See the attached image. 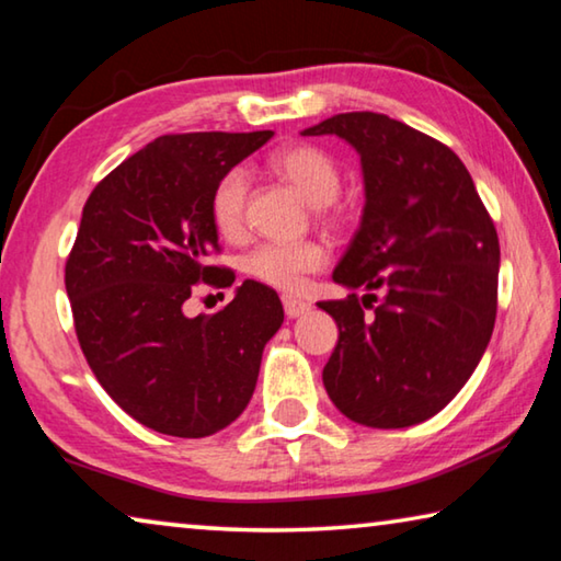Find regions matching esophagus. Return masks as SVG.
<instances>
[{"mask_svg":"<svg viewBox=\"0 0 561 561\" xmlns=\"http://www.w3.org/2000/svg\"><path fill=\"white\" fill-rule=\"evenodd\" d=\"M282 305H284V314H287L289 319H297L301 314H307L309 309H312V305L305 299H297V297H282Z\"/></svg>","mask_w":561,"mask_h":561,"instance_id":"obj_1","label":"esophagus"}]
</instances>
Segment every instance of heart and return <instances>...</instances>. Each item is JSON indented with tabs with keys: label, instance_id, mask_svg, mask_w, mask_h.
<instances>
[{
	"label": "heart",
	"instance_id": "1",
	"mask_svg": "<svg viewBox=\"0 0 561 561\" xmlns=\"http://www.w3.org/2000/svg\"><path fill=\"white\" fill-rule=\"evenodd\" d=\"M270 169L284 182H289L322 217L334 219L336 197L342 190V172L324 149L314 145H289L277 149L270 157ZM249 199V180L244 169H229L219 176L211 192L209 211L215 229L227 239L244 232ZM327 262V249L319 242H264L244 256V272L256 282L277 289H299L305 274L322 270Z\"/></svg>",
	"mask_w": 561,
	"mask_h": 561
}]
</instances>
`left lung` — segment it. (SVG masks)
I'll return each mask as SVG.
<instances>
[{
  "mask_svg": "<svg viewBox=\"0 0 561 561\" xmlns=\"http://www.w3.org/2000/svg\"><path fill=\"white\" fill-rule=\"evenodd\" d=\"M301 135L344 139L364 176L362 225L332 274L350 297L319 301L340 327L322 371L327 394L364 426L420 424L457 397L492 336L494 221L461 159L404 122L346 112Z\"/></svg>",
  "mask_w": 561,
  "mask_h": 561,
  "instance_id": "left-lung-1",
  "label": "left lung"
}]
</instances>
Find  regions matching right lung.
Segmentation results:
<instances>
[{
	"instance_id": "right-lung-1",
	"label": "right lung",
	"mask_w": 561,
	"mask_h": 561,
	"mask_svg": "<svg viewBox=\"0 0 561 561\" xmlns=\"http://www.w3.org/2000/svg\"><path fill=\"white\" fill-rule=\"evenodd\" d=\"M272 137L164 135L106 174L82 209L65 270L79 346L104 392L159 434L199 439L232 424L284 322L277 291L254 279L219 312L184 314L199 282H234L204 264L219 252L211 192Z\"/></svg>"
}]
</instances>
